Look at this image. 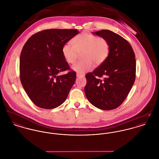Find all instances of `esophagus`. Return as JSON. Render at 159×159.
<instances>
[{
    "mask_svg": "<svg viewBox=\"0 0 159 159\" xmlns=\"http://www.w3.org/2000/svg\"><path fill=\"white\" fill-rule=\"evenodd\" d=\"M77 77H82L84 76V75H82V74H79L77 73Z\"/></svg>",
    "mask_w": 159,
    "mask_h": 159,
    "instance_id": "obj_1",
    "label": "esophagus"
}]
</instances>
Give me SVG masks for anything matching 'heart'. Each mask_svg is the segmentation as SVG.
I'll return each mask as SVG.
<instances>
[{"label": "heart", "instance_id": "heart-1", "mask_svg": "<svg viewBox=\"0 0 159 159\" xmlns=\"http://www.w3.org/2000/svg\"><path fill=\"white\" fill-rule=\"evenodd\" d=\"M73 45L65 43L61 48V53L65 61L73 64L76 61L79 54L82 53L84 59L74 64L72 69L77 73L83 74L93 69L94 64L100 66L109 57V42L104 38L89 33H82L74 37L72 40Z\"/></svg>", "mask_w": 159, "mask_h": 159}]
</instances>
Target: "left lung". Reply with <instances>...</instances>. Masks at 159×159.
<instances>
[{"label": "left lung", "instance_id": "1", "mask_svg": "<svg viewBox=\"0 0 159 159\" xmlns=\"http://www.w3.org/2000/svg\"><path fill=\"white\" fill-rule=\"evenodd\" d=\"M110 43L108 58L93 73L86 74L85 93L88 101L102 110L119 107L128 95L135 79V54L129 43L108 30L93 32ZM104 78L103 80L101 77Z\"/></svg>", "mask_w": 159, "mask_h": 159}]
</instances>
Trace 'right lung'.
I'll use <instances>...</instances> for the list:
<instances>
[{
  "mask_svg": "<svg viewBox=\"0 0 159 159\" xmlns=\"http://www.w3.org/2000/svg\"><path fill=\"white\" fill-rule=\"evenodd\" d=\"M79 33L76 29H49L36 33L25 43L20 57V79L28 97L37 107L53 109L61 105L75 83L61 48Z\"/></svg>",
  "mask_w": 159,
  "mask_h": 159,
  "instance_id": "right-lung-1",
  "label": "right lung"
}]
</instances>
